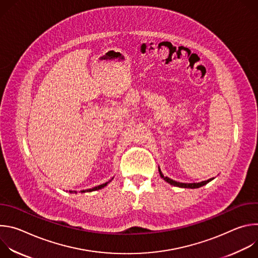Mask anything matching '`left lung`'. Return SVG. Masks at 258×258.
<instances>
[{"label":"left lung","instance_id":"obj_1","mask_svg":"<svg viewBox=\"0 0 258 258\" xmlns=\"http://www.w3.org/2000/svg\"><path fill=\"white\" fill-rule=\"evenodd\" d=\"M158 170H159L160 176H161L165 181H167L168 183H170L171 186H175V187H179V188H190V189L200 188V187L206 185V183H208L209 181H211V180L213 179V177H212V178H209V179H207V180L200 181V182H189V183L179 182V181H175V180H173V179H171V178H169V177H167V176H164V175L162 174V172H161V170H160L159 167H158Z\"/></svg>","mask_w":258,"mask_h":258}]
</instances>
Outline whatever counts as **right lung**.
Instances as JSON below:
<instances>
[{
  "instance_id": "add662e5",
  "label": "right lung",
  "mask_w": 258,
  "mask_h": 258,
  "mask_svg": "<svg viewBox=\"0 0 258 258\" xmlns=\"http://www.w3.org/2000/svg\"><path fill=\"white\" fill-rule=\"evenodd\" d=\"M109 181H111V180H109ZM109 181H107V182H105V183H102V185H99V186H97V187H94V188H92V189L83 190V191H81V192H82V193H86V192H92V191H97V190H100V189L104 188L105 186H107V183H108ZM69 192H70V193H77V191H69Z\"/></svg>"
}]
</instances>
